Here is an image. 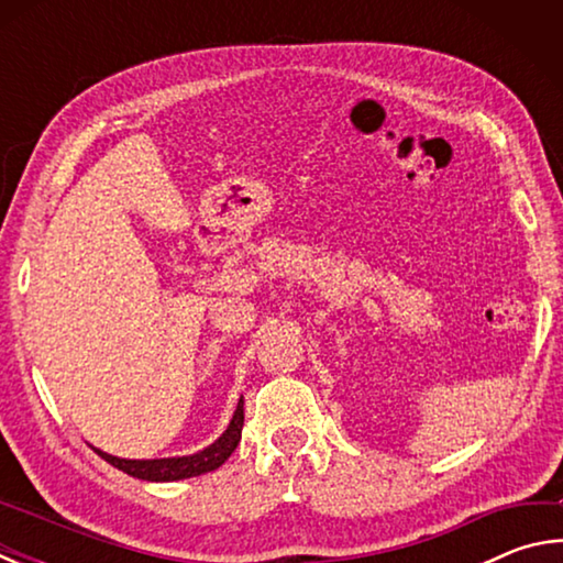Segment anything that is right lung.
Masks as SVG:
<instances>
[{"instance_id": "obj_1", "label": "right lung", "mask_w": 563, "mask_h": 563, "mask_svg": "<svg viewBox=\"0 0 563 563\" xmlns=\"http://www.w3.org/2000/svg\"><path fill=\"white\" fill-rule=\"evenodd\" d=\"M241 432H243V397L238 402L235 415L228 424V430L218 437V440L206 446L203 452L190 454V456H168V460H119V456L107 454L93 446L101 460H107L109 464L117 466V470L126 472L136 479H146V482H178V479H188V476H198L206 472H213L221 466L228 456L235 452L238 442H241Z\"/></svg>"}]
</instances>
